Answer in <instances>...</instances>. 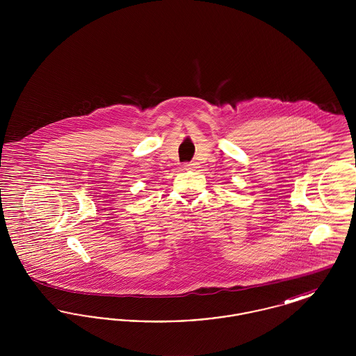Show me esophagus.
Instances as JSON below:
<instances>
[{
  "instance_id": "esophagus-1",
  "label": "esophagus",
  "mask_w": 356,
  "mask_h": 356,
  "mask_svg": "<svg viewBox=\"0 0 356 356\" xmlns=\"http://www.w3.org/2000/svg\"><path fill=\"white\" fill-rule=\"evenodd\" d=\"M196 165H197L196 163H186V164H184V170H193L195 168H197Z\"/></svg>"
}]
</instances>
